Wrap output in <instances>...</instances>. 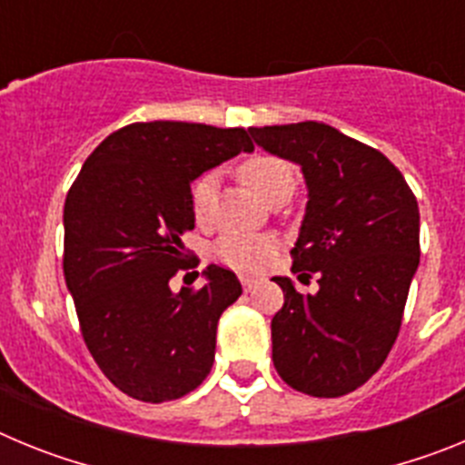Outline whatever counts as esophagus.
Instances as JSON below:
<instances>
[{"label":"esophagus","instance_id":"obj_1","mask_svg":"<svg viewBox=\"0 0 465 465\" xmlns=\"http://www.w3.org/2000/svg\"><path fill=\"white\" fill-rule=\"evenodd\" d=\"M240 282L244 286V291H252L258 283V277H253V274H240Z\"/></svg>","mask_w":465,"mask_h":465}]
</instances>
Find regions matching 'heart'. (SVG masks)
I'll return each mask as SVG.
<instances>
[{
    "label": "heart",
    "mask_w": 465,
    "mask_h": 465,
    "mask_svg": "<svg viewBox=\"0 0 465 465\" xmlns=\"http://www.w3.org/2000/svg\"><path fill=\"white\" fill-rule=\"evenodd\" d=\"M242 182L252 188L258 197L272 204L282 197L289 200L295 191L298 176L289 160L272 153L246 155L237 165ZM213 193H216V174L203 172L188 186V204L195 223L204 225L212 219ZM274 253V242L265 235H246V232H225L213 244V256L221 262L237 270H256L270 261Z\"/></svg>",
    "instance_id": "b5f03b06"
}]
</instances>
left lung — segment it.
<instances>
[{
	"label": "left lung",
	"mask_w": 465,
	"mask_h": 465,
	"mask_svg": "<svg viewBox=\"0 0 465 465\" xmlns=\"http://www.w3.org/2000/svg\"><path fill=\"white\" fill-rule=\"evenodd\" d=\"M249 133L302 167L310 200L291 270L319 274L314 295L274 277L283 291L272 316L274 368L307 396L351 393L380 371L401 331L419 265L417 197L384 153L326 123Z\"/></svg>",
	"instance_id": "1"
}]
</instances>
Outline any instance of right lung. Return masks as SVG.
<instances>
[{
    "mask_svg": "<svg viewBox=\"0 0 465 465\" xmlns=\"http://www.w3.org/2000/svg\"><path fill=\"white\" fill-rule=\"evenodd\" d=\"M240 151L244 127L130 123L88 155L64 200L67 289L81 335L106 380L143 402L186 396L209 375L216 326L242 295L235 272L209 265L203 289L170 291L195 228L188 186Z\"/></svg>",
    "mask_w": 465,
    "mask_h": 465,
    "instance_id": "1",
    "label": "right lung"
}]
</instances>
